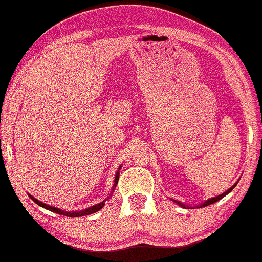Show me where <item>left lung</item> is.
Returning a JSON list of instances; mask_svg holds the SVG:
<instances>
[{"label": "left lung", "mask_w": 262, "mask_h": 262, "mask_svg": "<svg viewBox=\"0 0 262 262\" xmlns=\"http://www.w3.org/2000/svg\"><path fill=\"white\" fill-rule=\"evenodd\" d=\"M235 186H236V185H234L233 187H231V188H229L228 190H226V192H225L224 194H220V195H219V196L212 198V199H209V200H207V201L205 202V204H202V205H201V207H206V206H208V205H212V204H214V202L219 201V200H220V199H222V198H224V196H226V195H227L229 192H232V190L234 189V187H235ZM175 202H178V201H175ZM178 204L180 205V206H183V204H181V202H178Z\"/></svg>", "instance_id": "1"}]
</instances>
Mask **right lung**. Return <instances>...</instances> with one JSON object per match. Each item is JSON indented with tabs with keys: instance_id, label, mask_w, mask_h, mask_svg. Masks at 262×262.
Here are the masks:
<instances>
[{
	"instance_id": "1",
	"label": "right lung",
	"mask_w": 262,
	"mask_h": 262,
	"mask_svg": "<svg viewBox=\"0 0 262 262\" xmlns=\"http://www.w3.org/2000/svg\"><path fill=\"white\" fill-rule=\"evenodd\" d=\"M119 174H120V173H119V171H118V174H116V177H115L114 187H116V183H118V181H119ZM29 196L31 198V200L36 202V204H37L38 206L43 207V208L48 209V210H52V212H54V213L62 214V215L70 216V217H77V216H84V215H89V214H93V213L97 212V210H100V209L102 208V207L104 206V201H102V202H100V204H97V205H95V206H92V207H89V208H87V209H84V210H81V212H64V210H62V209H58V208H55V207L48 206V205L43 204V202L38 201L37 199H35L34 196H31V195H29ZM107 200H108V199H107Z\"/></svg>"
}]
</instances>
